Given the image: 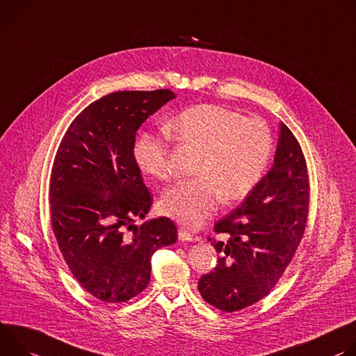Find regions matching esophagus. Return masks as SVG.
I'll use <instances>...</instances> for the list:
<instances>
[{
    "label": "esophagus",
    "mask_w": 356,
    "mask_h": 356,
    "mask_svg": "<svg viewBox=\"0 0 356 356\" xmlns=\"http://www.w3.org/2000/svg\"><path fill=\"white\" fill-rule=\"evenodd\" d=\"M178 238H179V241H186V242H189V241L193 239V234H192L189 230H186V229H184V227H179V230H178Z\"/></svg>",
    "instance_id": "obj_1"
}]
</instances>
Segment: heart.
Listing matches in <instances>:
<instances>
[{"instance_id": "b5f03b06", "label": "heart", "mask_w": 356, "mask_h": 356, "mask_svg": "<svg viewBox=\"0 0 356 356\" xmlns=\"http://www.w3.org/2000/svg\"><path fill=\"white\" fill-rule=\"evenodd\" d=\"M167 131L200 152L193 164L196 177L179 181L161 200L164 213L192 227L204 223L220 198L223 202L246 198L261 181L273 152L271 131L263 120L219 104L181 111L167 123ZM170 143L164 133H141L133 145L140 171L168 179Z\"/></svg>"}]
</instances>
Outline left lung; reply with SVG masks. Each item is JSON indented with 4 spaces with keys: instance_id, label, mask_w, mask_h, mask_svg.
Masks as SVG:
<instances>
[{
    "instance_id": "obj_1",
    "label": "left lung",
    "mask_w": 356,
    "mask_h": 356,
    "mask_svg": "<svg viewBox=\"0 0 356 356\" xmlns=\"http://www.w3.org/2000/svg\"><path fill=\"white\" fill-rule=\"evenodd\" d=\"M309 178L293 131L282 124L274 164L241 207L215 222L220 253L198 290L218 309L234 312L264 298L291 263L308 220Z\"/></svg>"
}]
</instances>
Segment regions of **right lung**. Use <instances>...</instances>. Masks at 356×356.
Here are the masks:
<instances>
[{
  "mask_svg": "<svg viewBox=\"0 0 356 356\" xmlns=\"http://www.w3.org/2000/svg\"><path fill=\"white\" fill-rule=\"evenodd\" d=\"M174 97L168 89L106 95L74 117L58 147L49 181L52 230L73 277L102 301L140 294L154 252L178 239L165 216L136 225L152 196L133 156L140 126Z\"/></svg>",
  "mask_w": 356,
  "mask_h": 356,
  "instance_id": "add662e5",
  "label": "right lung"
}]
</instances>
